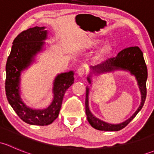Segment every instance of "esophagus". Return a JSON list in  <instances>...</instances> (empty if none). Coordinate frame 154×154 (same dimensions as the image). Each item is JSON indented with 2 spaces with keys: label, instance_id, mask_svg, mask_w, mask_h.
<instances>
[{
  "label": "esophagus",
  "instance_id": "34e87169",
  "mask_svg": "<svg viewBox=\"0 0 154 154\" xmlns=\"http://www.w3.org/2000/svg\"><path fill=\"white\" fill-rule=\"evenodd\" d=\"M77 74L79 77H83L85 74V70L83 68H79L77 71Z\"/></svg>",
  "mask_w": 154,
  "mask_h": 154
}]
</instances>
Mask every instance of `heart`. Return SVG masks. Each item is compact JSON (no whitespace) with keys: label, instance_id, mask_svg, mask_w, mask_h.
<instances>
[{"label":"heart","instance_id":"obj_1","mask_svg":"<svg viewBox=\"0 0 154 154\" xmlns=\"http://www.w3.org/2000/svg\"><path fill=\"white\" fill-rule=\"evenodd\" d=\"M110 52H111V48H110L109 46L106 45V46H104V47H103L102 48H100L97 56H98V57H103V56H106V55H108V54H109Z\"/></svg>","mask_w":154,"mask_h":154}]
</instances>
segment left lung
Wrapping results in <instances>:
<instances>
[{
  "label": "left lung",
  "mask_w": 154,
  "mask_h": 154,
  "mask_svg": "<svg viewBox=\"0 0 154 154\" xmlns=\"http://www.w3.org/2000/svg\"><path fill=\"white\" fill-rule=\"evenodd\" d=\"M116 71H125L134 76L137 81L141 94V103L137 110L127 120L120 124H110L100 120L92 114L88 106L89 87H86V113L87 120L93 128L103 131H119L125 127L136 117L142 109L146 98V81L147 79V69L144 62L143 53L139 47H130L122 50L116 57L108 59L106 61L95 66H90V71L87 77L88 83L91 85L92 77H97L103 74L112 73Z\"/></svg>",
  "instance_id": "8db88e82"
}]
</instances>
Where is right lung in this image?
Segmentation results:
<instances>
[{
    "instance_id": "right-lung-1",
    "label": "right lung",
    "mask_w": 154,
    "mask_h": 154,
    "mask_svg": "<svg viewBox=\"0 0 154 154\" xmlns=\"http://www.w3.org/2000/svg\"><path fill=\"white\" fill-rule=\"evenodd\" d=\"M35 27L21 32L14 39L6 65L5 89L7 100L20 119L32 125H51L59 116L66 90L74 83V71L58 74L53 83V100L47 108L35 109L21 97V75L35 62L37 54L45 50L48 30Z\"/></svg>"
}]
</instances>
